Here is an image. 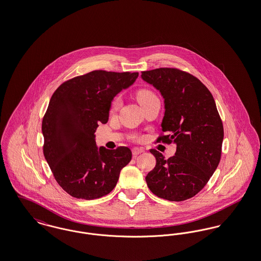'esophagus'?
Instances as JSON below:
<instances>
[{
	"label": "esophagus",
	"instance_id": "esophagus-1",
	"mask_svg": "<svg viewBox=\"0 0 261 261\" xmlns=\"http://www.w3.org/2000/svg\"><path fill=\"white\" fill-rule=\"evenodd\" d=\"M145 150L143 149H141V148H134V149H132V153H133V155L134 156H137L138 154H140V153H142V152H144Z\"/></svg>",
	"mask_w": 261,
	"mask_h": 261
}]
</instances>
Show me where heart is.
Wrapping results in <instances>:
<instances>
[{"label":"heart","instance_id":"obj_1","mask_svg":"<svg viewBox=\"0 0 261 261\" xmlns=\"http://www.w3.org/2000/svg\"><path fill=\"white\" fill-rule=\"evenodd\" d=\"M158 99V97L155 96V94L153 92H151L149 89H141L137 92V99L139 101V103L141 106H144L146 103H148L152 99ZM122 105V99L120 97H115L112 102V107H111V112H117L120 107Z\"/></svg>","mask_w":261,"mask_h":261}]
</instances>
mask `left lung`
<instances>
[{"label": "left lung", "instance_id": "left-lung-1", "mask_svg": "<svg viewBox=\"0 0 261 261\" xmlns=\"http://www.w3.org/2000/svg\"><path fill=\"white\" fill-rule=\"evenodd\" d=\"M141 77L164 99V134L156 142L176 145L168 160L149 150L156 164L146 177L147 185L162 199H191L206 185L221 158L223 124L214 99L197 77L177 68L143 71Z\"/></svg>", "mask_w": 261, "mask_h": 261}]
</instances>
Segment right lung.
<instances>
[{
	"instance_id": "1",
	"label": "right lung",
	"mask_w": 261,
	"mask_h": 261,
	"mask_svg": "<svg viewBox=\"0 0 261 261\" xmlns=\"http://www.w3.org/2000/svg\"><path fill=\"white\" fill-rule=\"evenodd\" d=\"M138 75L94 70L65 81L50 98L42 122L44 156L59 185L76 199L110 194L132 159L127 147L98 148L95 132L108 122L113 98Z\"/></svg>"
}]
</instances>
